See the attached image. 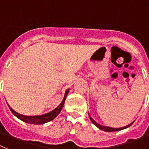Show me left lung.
<instances>
[{"instance_id":"1","label":"left lung","mask_w":149,"mask_h":149,"mask_svg":"<svg viewBox=\"0 0 149 149\" xmlns=\"http://www.w3.org/2000/svg\"><path fill=\"white\" fill-rule=\"evenodd\" d=\"M88 115H89V117H90V119H91V122H92V123H93V124H94L95 125H96V126L97 127V128H100V129L102 130V131H108V132H112V131H120V130L125 129V128H128V127H129V126H131V125H132V124H133V123H134V122H133V123H131V124L128 125H126V126L123 127V128H111V127H108V126H102V125H100V124H98V123H96V122H95V120H93V118L91 117V115L89 114V113H88Z\"/></svg>"}]
</instances>
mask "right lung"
I'll list each match as a JSON object with an SVG mask.
<instances>
[{
  "label": "right lung",
  "mask_w": 149,
  "mask_h": 149,
  "mask_svg": "<svg viewBox=\"0 0 149 149\" xmlns=\"http://www.w3.org/2000/svg\"><path fill=\"white\" fill-rule=\"evenodd\" d=\"M69 89L67 90L66 92H65V96H64V99H63L62 102H61V104H60L57 108H56L54 110H53V111L49 112V113H45V114L43 115H40V116H24V115L20 114V113L15 112L11 107L9 106V104H8V106H9L10 111H12V113H13L16 117H18L19 120H22V121L25 122V123L36 125L44 124V123H48V122L52 121L53 120H54L55 118L58 116V113L61 112V109H62L63 106H64V104H65L67 96H68V93H69Z\"/></svg>",
  "instance_id": "add662e5"
}]
</instances>
